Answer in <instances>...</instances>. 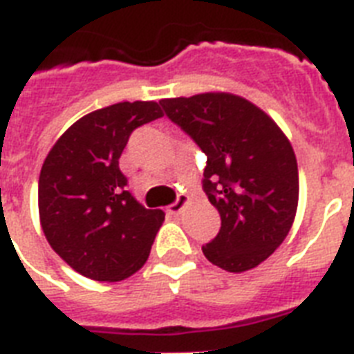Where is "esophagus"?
<instances>
[{
  "mask_svg": "<svg viewBox=\"0 0 354 354\" xmlns=\"http://www.w3.org/2000/svg\"><path fill=\"white\" fill-rule=\"evenodd\" d=\"M188 204H189V197H188V195L180 194L179 197H177V201H175V203L171 204V206H168V209H166V212L170 213V215H179V213L183 212V209L186 208V206H188Z\"/></svg>",
  "mask_w": 354,
  "mask_h": 354,
  "instance_id": "1",
  "label": "esophagus"
}]
</instances>
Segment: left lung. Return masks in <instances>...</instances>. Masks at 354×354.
<instances>
[{
  "mask_svg": "<svg viewBox=\"0 0 354 354\" xmlns=\"http://www.w3.org/2000/svg\"><path fill=\"white\" fill-rule=\"evenodd\" d=\"M206 153L204 192L221 215V232L203 253L212 264L244 273L284 242L299 208L293 146L273 119L248 99L204 92L160 101Z\"/></svg>",
  "mask_w": 354,
  "mask_h": 354,
  "instance_id": "obj_1",
  "label": "left lung"
}]
</instances>
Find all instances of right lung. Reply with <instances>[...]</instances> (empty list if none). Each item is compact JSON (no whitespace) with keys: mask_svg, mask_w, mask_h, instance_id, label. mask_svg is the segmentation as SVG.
<instances>
[{"mask_svg":"<svg viewBox=\"0 0 354 354\" xmlns=\"http://www.w3.org/2000/svg\"><path fill=\"white\" fill-rule=\"evenodd\" d=\"M159 118L156 101L93 110L55 141L43 162L41 230L52 250L86 279L119 282L148 261L165 213L131 197L119 157L131 131Z\"/></svg>","mask_w":354,"mask_h":354,"instance_id":"obj_1","label":"right lung"}]
</instances>
